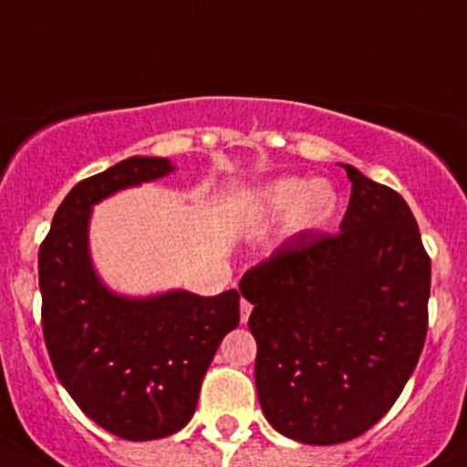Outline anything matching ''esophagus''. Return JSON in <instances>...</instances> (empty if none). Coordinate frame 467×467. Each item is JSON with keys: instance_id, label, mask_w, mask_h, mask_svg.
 <instances>
[{"instance_id": "obj_1", "label": "esophagus", "mask_w": 467, "mask_h": 467, "mask_svg": "<svg viewBox=\"0 0 467 467\" xmlns=\"http://www.w3.org/2000/svg\"><path fill=\"white\" fill-rule=\"evenodd\" d=\"M239 312H242V323H248V318H251V312H253V305L248 303L246 298H242V303H239Z\"/></svg>"}]
</instances>
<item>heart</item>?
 <instances>
[{"instance_id":"obj_1","label":"heart","mask_w":467,"mask_h":467,"mask_svg":"<svg viewBox=\"0 0 467 467\" xmlns=\"http://www.w3.org/2000/svg\"><path fill=\"white\" fill-rule=\"evenodd\" d=\"M338 203L337 187L325 178L309 182L300 176H282L251 196L246 216L260 225L286 219L291 233H314L337 216Z\"/></svg>"}]
</instances>
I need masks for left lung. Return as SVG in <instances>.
<instances>
[{
    "instance_id": "left-lung-1",
    "label": "left lung",
    "mask_w": 467,
    "mask_h": 467,
    "mask_svg": "<svg viewBox=\"0 0 467 467\" xmlns=\"http://www.w3.org/2000/svg\"><path fill=\"white\" fill-rule=\"evenodd\" d=\"M337 234L300 233L242 277L255 386L273 430L307 445L368 431L411 378L427 337L431 262L407 201L343 164Z\"/></svg>"
}]
</instances>
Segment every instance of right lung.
<instances>
[{
	"label": "right lung",
	"mask_w": 467,
	"mask_h": 467,
	"mask_svg": "<svg viewBox=\"0 0 467 467\" xmlns=\"http://www.w3.org/2000/svg\"><path fill=\"white\" fill-rule=\"evenodd\" d=\"M171 171L167 158L133 155L81 181L56 210L37 255L42 332L56 375L89 420L126 441L171 436L192 420L216 348L239 325L237 289L130 298L94 271L92 207Z\"/></svg>",
	"instance_id": "1"
}]
</instances>
